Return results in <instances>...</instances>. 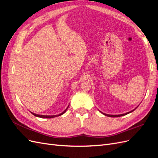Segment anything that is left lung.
I'll use <instances>...</instances> for the list:
<instances>
[{"instance_id": "obj_1", "label": "left lung", "mask_w": 158, "mask_h": 158, "mask_svg": "<svg viewBox=\"0 0 158 158\" xmlns=\"http://www.w3.org/2000/svg\"><path fill=\"white\" fill-rule=\"evenodd\" d=\"M138 107H136L135 109H133V110H132V111H129V112H128V113H124V114H114V115H113V114H106V113H102V111H100L101 112L102 114H103L104 115H106V116H107V117H121V116H124V115H125V114H128V113H131V112H132V111H135V110Z\"/></svg>"}]
</instances>
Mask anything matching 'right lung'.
I'll return each instance as SVG.
<instances>
[{
  "instance_id": "1",
  "label": "right lung",
  "mask_w": 158,
  "mask_h": 158,
  "mask_svg": "<svg viewBox=\"0 0 158 158\" xmlns=\"http://www.w3.org/2000/svg\"><path fill=\"white\" fill-rule=\"evenodd\" d=\"M69 106L67 107V108H66L63 113H60V114H56V115H43V114H35V113H33V112H31V111H30V112H31V114H33V115L35 116V117H37L51 118H54V117H56L60 116V115H62V114H63L66 111V110H67V109L69 108Z\"/></svg>"
}]
</instances>
